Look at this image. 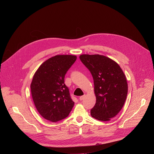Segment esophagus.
Segmentation results:
<instances>
[{
    "label": "esophagus",
    "instance_id": "1",
    "mask_svg": "<svg viewBox=\"0 0 154 154\" xmlns=\"http://www.w3.org/2000/svg\"><path fill=\"white\" fill-rule=\"evenodd\" d=\"M85 94H84L83 96H80V98H79V99H80V100H83V99H85Z\"/></svg>",
    "mask_w": 154,
    "mask_h": 154
}]
</instances>
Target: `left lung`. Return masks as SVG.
Wrapping results in <instances>:
<instances>
[{"instance_id":"obj_1","label":"left lung","mask_w":154,"mask_h":154,"mask_svg":"<svg viewBox=\"0 0 154 154\" xmlns=\"http://www.w3.org/2000/svg\"><path fill=\"white\" fill-rule=\"evenodd\" d=\"M79 58L94 80L96 102L91 116L102 121L111 120L126 100L128 85L124 72L116 61L104 55L82 54Z\"/></svg>"}]
</instances>
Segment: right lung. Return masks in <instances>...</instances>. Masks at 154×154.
<instances>
[{
    "instance_id": "1",
    "label": "right lung",
    "mask_w": 154,
    "mask_h": 154,
    "mask_svg": "<svg viewBox=\"0 0 154 154\" xmlns=\"http://www.w3.org/2000/svg\"><path fill=\"white\" fill-rule=\"evenodd\" d=\"M77 59L75 55H57L42 63L35 72L31 93L38 113L55 122L66 118L74 106L64 75Z\"/></svg>"
}]
</instances>
